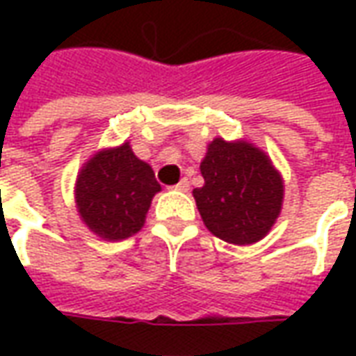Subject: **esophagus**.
<instances>
[{
  "label": "esophagus",
  "instance_id": "obj_1",
  "mask_svg": "<svg viewBox=\"0 0 356 356\" xmlns=\"http://www.w3.org/2000/svg\"><path fill=\"white\" fill-rule=\"evenodd\" d=\"M188 186H191V183H188V179L183 177L181 181H179L177 185H173L171 188H175V191H181V193H186L188 191Z\"/></svg>",
  "mask_w": 356,
  "mask_h": 356
}]
</instances>
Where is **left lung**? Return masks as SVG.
Returning a JSON list of instances; mask_svg holds the SVG:
<instances>
[{
  "label": "left lung",
  "mask_w": 356,
  "mask_h": 356,
  "mask_svg": "<svg viewBox=\"0 0 356 356\" xmlns=\"http://www.w3.org/2000/svg\"><path fill=\"white\" fill-rule=\"evenodd\" d=\"M194 200L211 234L229 244L261 240L282 208L284 185L268 158L250 143L216 139L200 163Z\"/></svg>",
  "instance_id": "8db88e82"
}]
</instances>
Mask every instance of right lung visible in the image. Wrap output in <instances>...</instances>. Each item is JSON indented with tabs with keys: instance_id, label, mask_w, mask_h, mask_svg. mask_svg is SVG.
<instances>
[{
	"instance_id": "obj_1",
	"label": "right lung",
	"mask_w": 356,
	"mask_h": 356,
	"mask_svg": "<svg viewBox=\"0 0 356 356\" xmlns=\"http://www.w3.org/2000/svg\"><path fill=\"white\" fill-rule=\"evenodd\" d=\"M160 191L154 171L129 145L91 158L76 183V202L89 229L106 240H122L145 223L152 196Z\"/></svg>"
}]
</instances>
